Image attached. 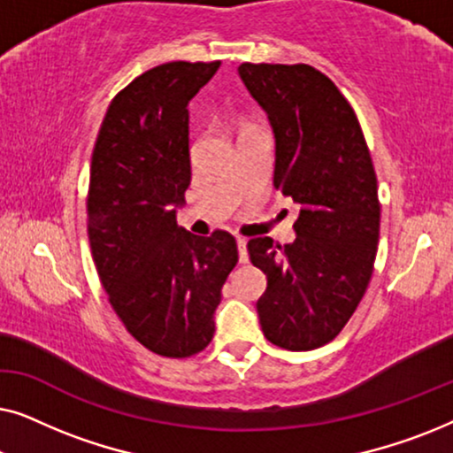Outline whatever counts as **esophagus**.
<instances>
[{
  "instance_id": "34e87169",
  "label": "esophagus",
  "mask_w": 453,
  "mask_h": 453,
  "mask_svg": "<svg viewBox=\"0 0 453 453\" xmlns=\"http://www.w3.org/2000/svg\"><path fill=\"white\" fill-rule=\"evenodd\" d=\"M237 247H239V259L245 264L247 259H250V256H247V239L237 237Z\"/></svg>"
}]
</instances>
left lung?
<instances>
[{"mask_svg":"<svg viewBox=\"0 0 453 453\" xmlns=\"http://www.w3.org/2000/svg\"><path fill=\"white\" fill-rule=\"evenodd\" d=\"M276 138L274 185L299 203L296 239H250L268 278L257 301L272 344L313 350L338 336L369 287L380 243L377 175L355 109L307 64L239 65Z\"/></svg>","mask_w":453,"mask_h":453,"instance_id":"left-lung-1","label":"left lung"}]
</instances>
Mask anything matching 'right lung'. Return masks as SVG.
I'll return each instance as SVG.
<instances>
[{"label":"right lung","mask_w":453,"mask_h":453,"mask_svg":"<svg viewBox=\"0 0 453 453\" xmlns=\"http://www.w3.org/2000/svg\"><path fill=\"white\" fill-rule=\"evenodd\" d=\"M220 61H171L111 101L90 163L88 241L126 330L154 355L188 358L212 342L222 284L239 262L231 233L177 226L191 181L189 111Z\"/></svg>","instance_id":"right-lung-1"}]
</instances>
